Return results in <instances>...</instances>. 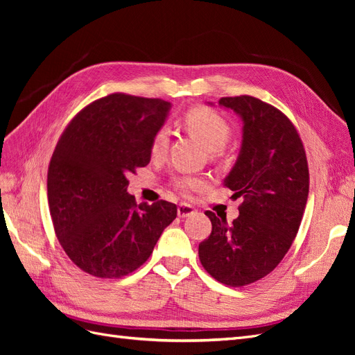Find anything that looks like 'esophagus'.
<instances>
[{"mask_svg":"<svg viewBox=\"0 0 355 355\" xmlns=\"http://www.w3.org/2000/svg\"><path fill=\"white\" fill-rule=\"evenodd\" d=\"M196 209L191 206V204H187V202H182V204H179V207H178V214H179V218H188V216H192V214H196Z\"/></svg>","mask_w":355,"mask_h":355,"instance_id":"34e87169","label":"esophagus"}]
</instances>
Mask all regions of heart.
Masks as SVG:
<instances>
[{
    "mask_svg": "<svg viewBox=\"0 0 355 355\" xmlns=\"http://www.w3.org/2000/svg\"><path fill=\"white\" fill-rule=\"evenodd\" d=\"M184 125L187 130L206 146L210 153H219L227 145L230 137V125L223 118L206 108H194L185 114ZM168 146V132L166 128L158 130L153 139L151 154L157 158L163 157ZM201 180L197 178H179L176 180L178 188L182 191L198 188Z\"/></svg>",
    "mask_w": 355,
    "mask_h": 355,
    "instance_id": "obj_1",
    "label": "heart"
}]
</instances>
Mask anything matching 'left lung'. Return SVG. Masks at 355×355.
<instances>
[{"label":"left lung","instance_id":"obj_1","mask_svg":"<svg viewBox=\"0 0 355 355\" xmlns=\"http://www.w3.org/2000/svg\"><path fill=\"white\" fill-rule=\"evenodd\" d=\"M218 103L243 124L240 153L223 185L244 201L231 225L206 211L211 234L198 256L213 278L240 287L270 274L288 252L305 211L309 173L302 141L284 114L252 96Z\"/></svg>","mask_w":355,"mask_h":355}]
</instances>
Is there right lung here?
<instances>
[{"instance_id": "right-lung-1", "label": "right lung", "mask_w": 355, "mask_h": 355, "mask_svg": "<svg viewBox=\"0 0 355 355\" xmlns=\"http://www.w3.org/2000/svg\"><path fill=\"white\" fill-rule=\"evenodd\" d=\"M171 103L114 93L93 102L60 136L47 175L58 240L84 272L120 278L151 256L176 204H136L127 175L151 161Z\"/></svg>"}]
</instances>
